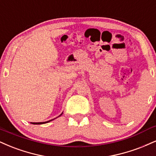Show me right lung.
Returning <instances> with one entry per match:
<instances>
[{
  "mask_svg": "<svg viewBox=\"0 0 156 156\" xmlns=\"http://www.w3.org/2000/svg\"><path fill=\"white\" fill-rule=\"evenodd\" d=\"M62 113H63V112H62V113L60 114V115H59V116H58V117H59L60 115H62ZM58 117H57V118H58ZM56 119H57V118H56ZM54 119H52V120H50V121H46V122H36V123H35V122H34V123H33V122H31L30 123H32V124H44V123H48V122H50V121H53Z\"/></svg>",
  "mask_w": 156,
  "mask_h": 156,
  "instance_id": "right-lung-1",
  "label": "right lung"
}]
</instances>
